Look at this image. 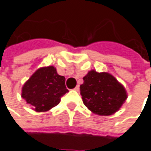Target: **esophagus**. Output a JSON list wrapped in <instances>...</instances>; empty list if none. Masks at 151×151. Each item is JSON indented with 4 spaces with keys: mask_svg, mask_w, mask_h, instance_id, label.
<instances>
[{
    "mask_svg": "<svg viewBox=\"0 0 151 151\" xmlns=\"http://www.w3.org/2000/svg\"><path fill=\"white\" fill-rule=\"evenodd\" d=\"M74 90L77 91V92H78V91H79V86H77L75 88H74Z\"/></svg>",
    "mask_w": 151,
    "mask_h": 151,
    "instance_id": "esophagus-1",
    "label": "esophagus"
}]
</instances>
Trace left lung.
<instances>
[{
	"instance_id": "obj_1",
	"label": "left lung",
	"mask_w": 151,
	"mask_h": 151,
	"mask_svg": "<svg viewBox=\"0 0 151 151\" xmlns=\"http://www.w3.org/2000/svg\"><path fill=\"white\" fill-rule=\"evenodd\" d=\"M83 80L84 83L79 86L83 103L95 114H114L128 98L123 85L108 73L91 70Z\"/></svg>"
}]
</instances>
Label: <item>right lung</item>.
<instances>
[{"label": "right lung", "instance_id": "obj_1", "mask_svg": "<svg viewBox=\"0 0 151 151\" xmlns=\"http://www.w3.org/2000/svg\"><path fill=\"white\" fill-rule=\"evenodd\" d=\"M68 92L65 78L59 75L54 66L37 69L22 87V98L36 112H45L59 104Z\"/></svg>", "mask_w": 151, "mask_h": 151}]
</instances>
